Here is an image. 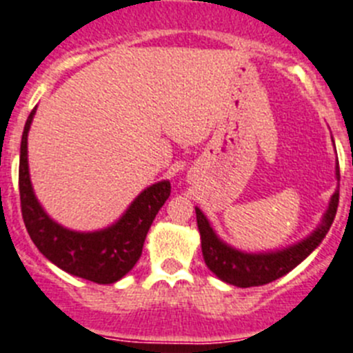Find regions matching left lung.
Instances as JSON below:
<instances>
[{
    "mask_svg": "<svg viewBox=\"0 0 353 353\" xmlns=\"http://www.w3.org/2000/svg\"><path fill=\"white\" fill-rule=\"evenodd\" d=\"M336 176L339 177V167H336ZM338 204L339 190H336L331 199V204H329V209H327L325 216H323L322 225L310 237L294 244V246L287 248V250H281V252L259 253V255L237 252L234 248L221 243L216 237L214 232H212L211 225L205 220V216L196 208V225H199L200 241H202V255H204L205 265L221 281L236 285V287L241 288L260 287V285L271 283L274 279L290 272L295 265H299L322 243V239L325 237L329 228H331L332 221H334Z\"/></svg>",
    "mask_w": 353,
    "mask_h": 353,
    "instance_id": "8db88e82",
    "label": "left lung"
}]
</instances>
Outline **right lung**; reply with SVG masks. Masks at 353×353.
<instances>
[{
	"instance_id": "obj_1",
	"label": "right lung",
	"mask_w": 353,
	"mask_h": 353,
	"mask_svg": "<svg viewBox=\"0 0 353 353\" xmlns=\"http://www.w3.org/2000/svg\"><path fill=\"white\" fill-rule=\"evenodd\" d=\"M34 112L37 109L31 110L24 125L19 160V195L28 234L43 256L68 274L100 285L114 283L132 271L141 259L149 227L170 195V183L161 181L144 190L133 200L121 220L105 230L84 234L63 228L40 208L31 188L28 132Z\"/></svg>"
}]
</instances>
